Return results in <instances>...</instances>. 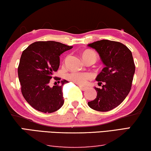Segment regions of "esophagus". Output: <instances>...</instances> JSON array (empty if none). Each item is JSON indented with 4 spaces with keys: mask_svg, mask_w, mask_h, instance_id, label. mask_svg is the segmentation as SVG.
<instances>
[{
    "mask_svg": "<svg viewBox=\"0 0 151 151\" xmlns=\"http://www.w3.org/2000/svg\"><path fill=\"white\" fill-rule=\"evenodd\" d=\"M80 88L82 90H83V91H85L86 90H87L88 88L86 86H80Z\"/></svg>",
    "mask_w": 151,
    "mask_h": 151,
    "instance_id": "esophagus-1",
    "label": "esophagus"
}]
</instances>
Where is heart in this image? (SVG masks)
Returning <instances> with one entry per match:
<instances>
[{
  "label": "heart",
  "mask_w": 151,
  "mask_h": 151,
  "mask_svg": "<svg viewBox=\"0 0 151 151\" xmlns=\"http://www.w3.org/2000/svg\"><path fill=\"white\" fill-rule=\"evenodd\" d=\"M82 56L83 61L87 59H92L94 61L97 59V55L96 52L92 50H85L82 53ZM68 79L71 82L77 83L79 85H83L87 82V81L90 80L91 76L88 73H82V72H72L69 73L68 76Z\"/></svg>",
  "instance_id": "b5f03b06"
}]
</instances>
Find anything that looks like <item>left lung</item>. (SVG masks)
<instances>
[{"label":"left lung","instance_id":"8db88e82","mask_svg":"<svg viewBox=\"0 0 151 151\" xmlns=\"http://www.w3.org/2000/svg\"><path fill=\"white\" fill-rule=\"evenodd\" d=\"M99 54L105 67L96 78L101 89L95 88L96 98L88 103L92 109L102 111L112 110L119 105L131 90L135 73L132 52L119 42L102 40L88 45Z\"/></svg>","mask_w":151,"mask_h":151}]
</instances>
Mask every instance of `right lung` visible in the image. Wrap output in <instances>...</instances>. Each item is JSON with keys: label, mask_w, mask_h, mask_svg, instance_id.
<instances>
[{"label": "right lung", "mask_w": 151, "mask_h": 151, "mask_svg": "<svg viewBox=\"0 0 151 151\" xmlns=\"http://www.w3.org/2000/svg\"><path fill=\"white\" fill-rule=\"evenodd\" d=\"M72 48L58 42L39 41L23 51L18 66L21 90L25 101L35 109L50 113L63 105L62 87L68 81L61 80V86L52 88L48 83L59 68L60 55ZM54 79L61 80L57 77Z\"/></svg>", "instance_id": "1"}]
</instances>
